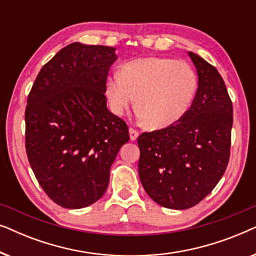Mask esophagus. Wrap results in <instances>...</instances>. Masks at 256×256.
<instances>
[{
	"mask_svg": "<svg viewBox=\"0 0 256 256\" xmlns=\"http://www.w3.org/2000/svg\"><path fill=\"white\" fill-rule=\"evenodd\" d=\"M129 135H130L132 141H136V138H138V132L134 128H130L129 129Z\"/></svg>",
	"mask_w": 256,
	"mask_h": 256,
	"instance_id": "esophagus-1",
	"label": "esophagus"
}]
</instances>
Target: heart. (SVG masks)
<instances>
[{
    "instance_id": "b5f03b06",
    "label": "heart",
    "mask_w": 256,
    "mask_h": 256,
    "mask_svg": "<svg viewBox=\"0 0 256 256\" xmlns=\"http://www.w3.org/2000/svg\"><path fill=\"white\" fill-rule=\"evenodd\" d=\"M197 90L190 64L168 57H148L127 62L120 76H110L106 94L113 113L122 115L135 104L138 116L152 129L176 124L186 113Z\"/></svg>"
}]
</instances>
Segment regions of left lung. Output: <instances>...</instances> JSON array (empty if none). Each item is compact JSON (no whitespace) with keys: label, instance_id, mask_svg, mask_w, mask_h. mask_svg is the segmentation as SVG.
I'll list each match as a JSON object with an SVG mask.
<instances>
[{"label":"left lung","instance_id":"left-lung-1","mask_svg":"<svg viewBox=\"0 0 256 256\" xmlns=\"http://www.w3.org/2000/svg\"><path fill=\"white\" fill-rule=\"evenodd\" d=\"M198 88L176 124L142 132L138 174L149 197L166 208L200 202L222 180L230 160L233 104L214 66L194 52Z\"/></svg>","mask_w":256,"mask_h":256}]
</instances>
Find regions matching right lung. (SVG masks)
<instances>
[{
    "instance_id": "right-lung-1",
    "label": "right lung",
    "mask_w": 256,
    "mask_h": 256,
    "mask_svg": "<svg viewBox=\"0 0 256 256\" xmlns=\"http://www.w3.org/2000/svg\"><path fill=\"white\" fill-rule=\"evenodd\" d=\"M115 48L72 43L38 73L28 96L26 150L38 183L65 208H86L102 197L128 126L107 110Z\"/></svg>"
}]
</instances>
